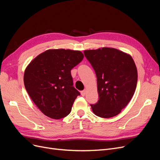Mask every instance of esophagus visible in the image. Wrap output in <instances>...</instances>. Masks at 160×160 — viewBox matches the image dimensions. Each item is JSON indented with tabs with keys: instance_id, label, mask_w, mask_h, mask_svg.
<instances>
[{
	"instance_id": "obj_1",
	"label": "esophagus",
	"mask_w": 160,
	"mask_h": 160,
	"mask_svg": "<svg viewBox=\"0 0 160 160\" xmlns=\"http://www.w3.org/2000/svg\"><path fill=\"white\" fill-rule=\"evenodd\" d=\"M86 90H83L81 91V95L83 97H84L86 95Z\"/></svg>"
}]
</instances>
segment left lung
Masks as SVG:
<instances>
[{"mask_svg": "<svg viewBox=\"0 0 160 160\" xmlns=\"http://www.w3.org/2000/svg\"><path fill=\"white\" fill-rule=\"evenodd\" d=\"M83 53L97 78L98 100L91 104L93 112L102 118L118 115L136 91L138 71L133 60L113 48L88 50Z\"/></svg>", "mask_w": 160, "mask_h": 160, "instance_id": "1", "label": "left lung"}]
</instances>
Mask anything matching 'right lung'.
<instances>
[{
    "instance_id": "add662e5",
    "label": "right lung",
    "mask_w": 160,
    "mask_h": 160,
    "mask_svg": "<svg viewBox=\"0 0 160 160\" xmlns=\"http://www.w3.org/2000/svg\"><path fill=\"white\" fill-rule=\"evenodd\" d=\"M79 50L50 49L27 66L24 83L32 101L46 116L60 119L68 115L80 92L73 86L71 71L80 63Z\"/></svg>"
}]
</instances>
